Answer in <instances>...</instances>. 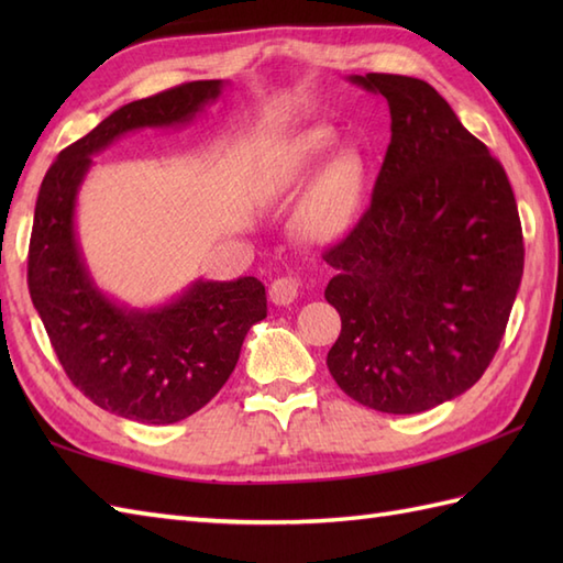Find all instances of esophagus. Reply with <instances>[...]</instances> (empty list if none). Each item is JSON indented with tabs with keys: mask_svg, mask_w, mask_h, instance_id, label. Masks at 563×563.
I'll use <instances>...</instances> for the list:
<instances>
[{
	"mask_svg": "<svg viewBox=\"0 0 563 563\" xmlns=\"http://www.w3.org/2000/svg\"><path fill=\"white\" fill-rule=\"evenodd\" d=\"M297 292H300V280L295 278V275H280V278H275L268 288L271 300L275 305H292L297 300Z\"/></svg>",
	"mask_w": 563,
	"mask_h": 563,
	"instance_id": "esophagus-1",
	"label": "esophagus"
}]
</instances>
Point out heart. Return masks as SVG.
<instances>
[{"mask_svg": "<svg viewBox=\"0 0 563 563\" xmlns=\"http://www.w3.org/2000/svg\"><path fill=\"white\" fill-rule=\"evenodd\" d=\"M336 142L333 130L317 125L292 137L263 174V188L268 196L290 198L309 176L317 172L319 162L327 157ZM365 196V162L357 152L345 150L331 157L314 176L295 212V227L309 242L329 244L345 236L357 220Z\"/></svg>", "mask_w": 563, "mask_h": 563, "instance_id": "heart-1", "label": "heart"}]
</instances>
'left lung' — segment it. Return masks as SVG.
<instances>
[{"instance_id": "1", "label": "left lung", "mask_w": 563, "mask_h": 563, "mask_svg": "<svg viewBox=\"0 0 563 563\" xmlns=\"http://www.w3.org/2000/svg\"><path fill=\"white\" fill-rule=\"evenodd\" d=\"M389 103L373 200L324 251L341 336L327 365L351 399L421 413L479 382L506 333L525 246L504 166L423 79L353 75Z\"/></svg>"}]
</instances>
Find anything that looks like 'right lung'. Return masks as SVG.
Segmentation results:
<instances>
[{
	"label": "right lung",
	"instance_id": "right-lung-1",
	"mask_svg": "<svg viewBox=\"0 0 563 563\" xmlns=\"http://www.w3.org/2000/svg\"><path fill=\"white\" fill-rule=\"evenodd\" d=\"M222 91L220 79L178 84L113 111L47 169L35 200L29 292L59 365L84 397L130 421L166 426L202 409L230 379L246 331L266 319V288L251 278L196 280L169 305L128 309L84 266L77 190L91 154L137 128L186 123Z\"/></svg>",
	"mask_w": 563,
	"mask_h": 563
}]
</instances>
